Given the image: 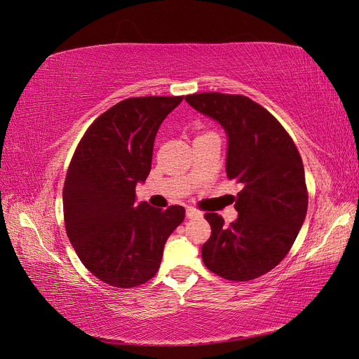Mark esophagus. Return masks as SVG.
Wrapping results in <instances>:
<instances>
[{
  "instance_id": "esophagus-1",
  "label": "esophagus",
  "mask_w": 359,
  "mask_h": 359,
  "mask_svg": "<svg viewBox=\"0 0 359 359\" xmlns=\"http://www.w3.org/2000/svg\"><path fill=\"white\" fill-rule=\"evenodd\" d=\"M186 217H187V219H201L202 212L198 211V210H194V208H187L186 210Z\"/></svg>"
}]
</instances>
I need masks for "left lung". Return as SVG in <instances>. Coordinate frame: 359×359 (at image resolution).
Instances as JSON below:
<instances>
[{
    "label": "left lung",
    "instance_id": "8db88e82",
    "mask_svg": "<svg viewBox=\"0 0 359 359\" xmlns=\"http://www.w3.org/2000/svg\"><path fill=\"white\" fill-rule=\"evenodd\" d=\"M186 100L226 130L227 178L243 184L233 223L205 214L211 236L202 245L203 264L226 280L257 278L286 257L306 219L309 191L298 148L277 118L245 95L201 93Z\"/></svg>",
    "mask_w": 359,
    "mask_h": 359
}]
</instances>
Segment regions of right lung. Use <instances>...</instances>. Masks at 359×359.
I'll return each mask as SVG.
<instances>
[{"label":"right lung","mask_w":359,"mask_h":359,"mask_svg":"<svg viewBox=\"0 0 359 359\" xmlns=\"http://www.w3.org/2000/svg\"><path fill=\"white\" fill-rule=\"evenodd\" d=\"M184 95L132 97L88 127L76 147L62 189L64 223L83 266L114 287L147 283L184 208L135 203L149 175L158 127Z\"/></svg>","instance_id":"right-lung-1"}]
</instances>
